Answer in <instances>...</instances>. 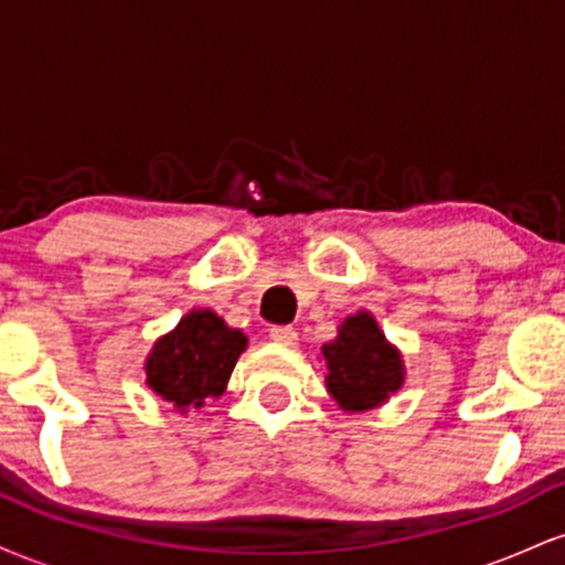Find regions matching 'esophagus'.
Segmentation results:
<instances>
[{"label":"esophagus","mask_w":565,"mask_h":565,"mask_svg":"<svg viewBox=\"0 0 565 565\" xmlns=\"http://www.w3.org/2000/svg\"><path fill=\"white\" fill-rule=\"evenodd\" d=\"M270 340L278 345H297V329L295 327H270Z\"/></svg>","instance_id":"obj_1"}]
</instances>
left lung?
Masks as SVG:
<instances>
[{
    "label": "left lung",
    "mask_w": 565,
    "mask_h": 565,
    "mask_svg": "<svg viewBox=\"0 0 565 565\" xmlns=\"http://www.w3.org/2000/svg\"><path fill=\"white\" fill-rule=\"evenodd\" d=\"M329 374L327 387L345 412H366L380 406L404 382V364L387 345L377 321L369 313L345 319L334 342L321 348Z\"/></svg>",
    "instance_id": "8db88e82"
}]
</instances>
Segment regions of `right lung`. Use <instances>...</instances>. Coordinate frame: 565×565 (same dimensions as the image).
Segmentation results:
<instances>
[{
  "mask_svg": "<svg viewBox=\"0 0 565 565\" xmlns=\"http://www.w3.org/2000/svg\"><path fill=\"white\" fill-rule=\"evenodd\" d=\"M246 337L228 329L212 310H191L148 355V387L183 412L217 398L228 385Z\"/></svg>",
  "mask_w": 565,
  "mask_h": 565,
  "instance_id": "right-lung-1",
  "label": "right lung"
}]
</instances>
